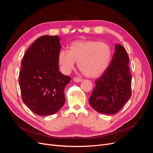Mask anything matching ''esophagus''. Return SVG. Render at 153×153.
<instances>
[{
	"instance_id": "34e87169",
	"label": "esophagus",
	"mask_w": 153,
	"mask_h": 153,
	"mask_svg": "<svg viewBox=\"0 0 153 153\" xmlns=\"http://www.w3.org/2000/svg\"><path fill=\"white\" fill-rule=\"evenodd\" d=\"M73 81H74V82H80L82 81V79L76 77H74Z\"/></svg>"
}]
</instances>
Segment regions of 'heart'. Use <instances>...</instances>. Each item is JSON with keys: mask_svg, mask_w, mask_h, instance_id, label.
I'll return each instance as SVG.
<instances>
[{"mask_svg": "<svg viewBox=\"0 0 153 153\" xmlns=\"http://www.w3.org/2000/svg\"><path fill=\"white\" fill-rule=\"evenodd\" d=\"M68 48V50L61 49L58 55V63L64 73L71 72L77 62V66L84 76L97 77L110 65L112 50L105 42L80 39L72 42Z\"/></svg>", "mask_w": 153, "mask_h": 153, "instance_id": "b5f03b06", "label": "heart"}]
</instances>
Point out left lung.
<instances>
[{
  "label": "left lung",
  "instance_id": "left-lung-1",
  "mask_svg": "<svg viewBox=\"0 0 153 153\" xmlns=\"http://www.w3.org/2000/svg\"><path fill=\"white\" fill-rule=\"evenodd\" d=\"M129 57L125 48L115 46V53L107 69L96 80L89 100L90 105L100 114L114 115L121 110L131 95V75Z\"/></svg>",
  "mask_w": 153,
  "mask_h": 153
}]
</instances>
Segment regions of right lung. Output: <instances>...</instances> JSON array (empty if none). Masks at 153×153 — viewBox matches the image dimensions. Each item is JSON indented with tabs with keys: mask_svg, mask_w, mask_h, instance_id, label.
I'll return each mask as SVG.
<instances>
[{
	"mask_svg": "<svg viewBox=\"0 0 153 153\" xmlns=\"http://www.w3.org/2000/svg\"><path fill=\"white\" fill-rule=\"evenodd\" d=\"M61 49L58 36H40L24 54L19 85L22 100L39 116L53 115L65 103L64 88L71 77L59 70L58 55Z\"/></svg>",
	"mask_w": 153,
	"mask_h": 153,
	"instance_id": "obj_1",
	"label": "right lung"
}]
</instances>
